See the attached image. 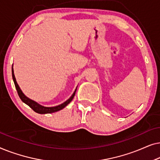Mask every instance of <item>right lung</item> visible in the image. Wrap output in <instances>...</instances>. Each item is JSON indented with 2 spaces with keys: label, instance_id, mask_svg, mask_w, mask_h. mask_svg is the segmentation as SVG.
<instances>
[{
  "label": "right lung",
  "instance_id": "add662e5",
  "mask_svg": "<svg viewBox=\"0 0 160 160\" xmlns=\"http://www.w3.org/2000/svg\"><path fill=\"white\" fill-rule=\"evenodd\" d=\"M12 78H13V81H14L15 87H16V89L17 91V93H18L19 97L20 98V99L22 100V101L23 102H25V104H27L28 106H29L30 108H31L32 110H33L35 112L38 113H41V114H44V113H54V112H57V111L62 110V108H64L65 106H67L68 104H69L70 102H71V100L73 99L74 95H75L76 89H77V87L75 89V91L73 92V95H72L71 97H70L69 99H68L66 101L63 102V103L58 105L57 106H54V107H46V106H43L40 105L38 102L34 101L31 99H30L29 98H28L25 94L22 92V89H20V87L17 84V81H16V78L14 76V68H13V65H12Z\"/></svg>",
  "mask_w": 160,
  "mask_h": 160
}]
</instances>
